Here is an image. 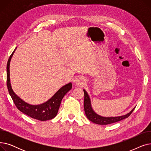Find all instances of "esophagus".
Returning <instances> with one entry per match:
<instances>
[{
	"label": "esophagus",
	"mask_w": 151,
	"mask_h": 151,
	"mask_svg": "<svg viewBox=\"0 0 151 151\" xmlns=\"http://www.w3.org/2000/svg\"><path fill=\"white\" fill-rule=\"evenodd\" d=\"M86 81V79L84 76H78L75 79L74 84H75V86L81 87L85 84Z\"/></svg>",
	"instance_id": "1"
}]
</instances>
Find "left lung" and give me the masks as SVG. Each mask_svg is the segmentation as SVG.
Segmentation results:
<instances>
[{"mask_svg": "<svg viewBox=\"0 0 151 151\" xmlns=\"http://www.w3.org/2000/svg\"><path fill=\"white\" fill-rule=\"evenodd\" d=\"M83 91L84 93V109L86 116L87 117H88L89 120H90L91 122L95 124H99V125H108V124H113L114 122H117L118 121H120L121 120L124 119L125 118H127L133 111L134 108H135V107H134L129 113L122 116H115V117L101 116L97 114L94 111V110L93 109L91 105V101L89 96L85 89H83Z\"/></svg>", "mask_w": 151, "mask_h": 151, "instance_id": "1", "label": "left lung"}]
</instances>
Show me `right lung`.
<instances>
[{
    "instance_id": "right-lung-1",
    "label": "right lung",
    "mask_w": 151,
    "mask_h": 151,
    "mask_svg": "<svg viewBox=\"0 0 151 151\" xmlns=\"http://www.w3.org/2000/svg\"><path fill=\"white\" fill-rule=\"evenodd\" d=\"M16 47L10 56L6 65V85L9 92L17 108L25 114L41 121L51 120L56 116L60 103L65 95L72 88V84L69 83L62 86L48 100L40 105H31L24 101L16 94L12 88L10 78V63Z\"/></svg>"
}]
</instances>
